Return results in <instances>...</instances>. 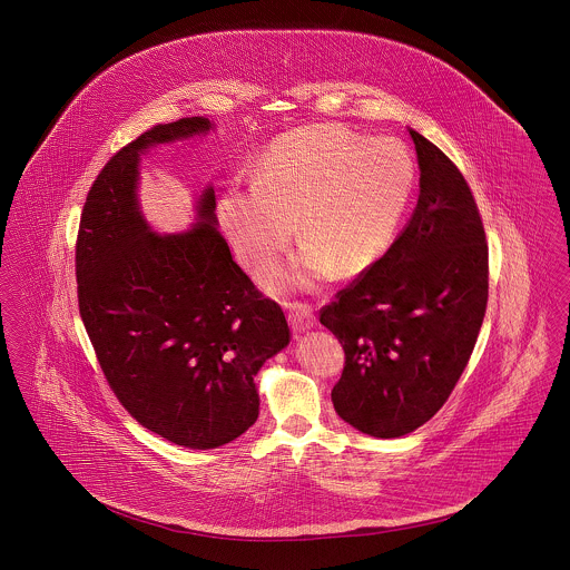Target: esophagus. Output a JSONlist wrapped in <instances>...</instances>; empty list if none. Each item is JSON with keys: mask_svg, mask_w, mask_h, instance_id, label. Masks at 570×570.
<instances>
[{"mask_svg": "<svg viewBox=\"0 0 570 570\" xmlns=\"http://www.w3.org/2000/svg\"><path fill=\"white\" fill-rule=\"evenodd\" d=\"M288 321L293 331H307L314 326V312L305 303H288Z\"/></svg>", "mask_w": 570, "mask_h": 570, "instance_id": "34e87169", "label": "esophagus"}]
</instances>
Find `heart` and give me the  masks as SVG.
<instances>
[{"label": "heart", "mask_w": 570, "mask_h": 570, "mask_svg": "<svg viewBox=\"0 0 570 570\" xmlns=\"http://www.w3.org/2000/svg\"><path fill=\"white\" fill-rule=\"evenodd\" d=\"M416 168L395 138L354 135L333 124L277 138L254 173V186L228 188L219 222L245 265L272 273L298 233L307 242L279 282L314 288L340 273L374 265L393 242Z\"/></svg>", "instance_id": "obj_1"}]
</instances>
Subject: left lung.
Segmentation results:
<instances>
[{"label": "left lung", "instance_id": "obj_1", "mask_svg": "<svg viewBox=\"0 0 570 570\" xmlns=\"http://www.w3.org/2000/svg\"><path fill=\"white\" fill-rule=\"evenodd\" d=\"M410 136L421 168L414 214L321 309L346 354L335 412L374 438L410 434L444 406L488 309L489 249L472 190L442 149Z\"/></svg>", "mask_w": 570, "mask_h": 570}]
</instances>
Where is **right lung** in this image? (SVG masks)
Returning a JSON list of instances; mask_svg holds the SVG:
<instances>
[{
	"instance_id": "obj_1",
	"label": "right lung",
	"mask_w": 570,
	"mask_h": 570,
	"mask_svg": "<svg viewBox=\"0 0 570 570\" xmlns=\"http://www.w3.org/2000/svg\"><path fill=\"white\" fill-rule=\"evenodd\" d=\"M209 128L184 117L121 147L87 191L75 254L79 314L110 391L142 428L188 449H216L254 425V376L291 342L282 307L217 230L212 188L184 235H154L138 214L140 154Z\"/></svg>"
}]
</instances>
